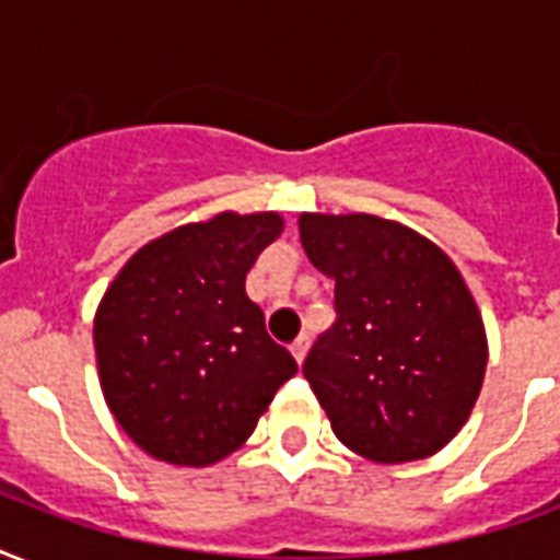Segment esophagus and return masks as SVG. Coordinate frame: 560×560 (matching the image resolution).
<instances>
[{
  "mask_svg": "<svg viewBox=\"0 0 560 560\" xmlns=\"http://www.w3.org/2000/svg\"><path fill=\"white\" fill-rule=\"evenodd\" d=\"M307 349H311V340H307L305 334H302V337H299V340L293 342V346H290V351H293V358H296V363H302V360L307 358Z\"/></svg>",
  "mask_w": 560,
  "mask_h": 560,
  "instance_id": "34e87169",
  "label": "esophagus"
}]
</instances>
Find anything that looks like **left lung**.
I'll return each instance as SVG.
<instances>
[{"mask_svg": "<svg viewBox=\"0 0 560 560\" xmlns=\"http://www.w3.org/2000/svg\"><path fill=\"white\" fill-rule=\"evenodd\" d=\"M299 237L337 284V323L302 366L334 435L377 465L439 453L470 418L488 366L482 314L456 264L366 211H302Z\"/></svg>", "mask_w": 560, "mask_h": 560, "instance_id": "1", "label": "left lung"}]
</instances>
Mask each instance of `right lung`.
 <instances>
[{"instance_id":"obj_1","label":"right lung","mask_w":560,"mask_h":560,"mask_svg":"<svg viewBox=\"0 0 560 560\" xmlns=\"http://www.w3.org/2000/svg\"><path fill=\"white\" fill-rule=\"evenodd\" d=\"M279 211H218L136 249L92 325L118 427L183 468L226 459L253 435L296 360L270 340L246 272L281 235Z\"/></svg>"}]
</instances>
